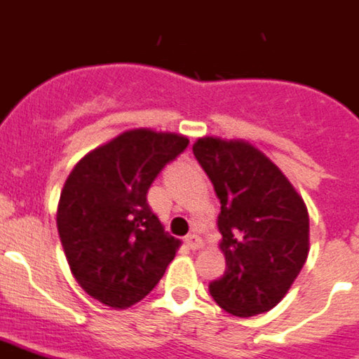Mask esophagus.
<instances>
[{
  "label": "esophagus",
  "mask_w": 359,
  "mask_h": 359,
  "mask_svg": "<svg viewBox=\"0 0 359 359\" xmlns=\"http://www.w3.org/2000/svg\"><path fill=\"white\" fill-rule=\"evenodd\" d=\"M186 245L189 246L191 250H198V248H203V239L198 236H195V233H189V236H186Z\"/></svg>",
  "instance_id": "34e87169"
}]
</instances>
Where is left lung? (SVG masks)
Instances as JSON below:
<instances>
[{"instance_id": "obj_1", "label": "left lung", "mask_w": 359, "mask_h": 359, "mask_svg": "<svg viewBox=\"0 0 359 359\" xmlns=\"http://www.w3.org/2000/svg\"><path fill=\"white\" fill-rule=\"evenodd\" d=\"M194 155L221 201L226 259L210 294L228 314H263L287 296L309 257V210L287 175L246 140L203 137Z\"/></svg>"}]
</instances>
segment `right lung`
<instances>
[{
    "label": "right lung",
    "instance_id": "right-lung-1",
    "mask_svg": "<svg viewBox=\"0 0 359 359\" xmlns=\"http://www.w3.org/2000/svg\"><path fill=\"white\" fill-rule=\"evenodd\" d=\"M188 144L184 135L129 129L87 153L63 184L56 226L69 268L89 296L111 309L144 299L179 250L146 195Z\"/></svg>",
    "mask_w": 359,
    "mask_h": 359
}]
</instances>
